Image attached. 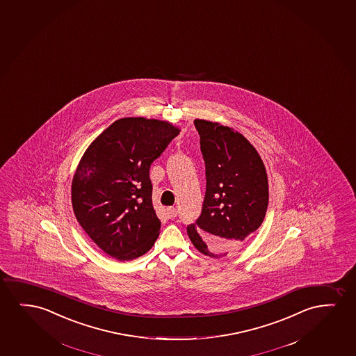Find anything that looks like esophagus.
<instances>
[{
	"instance_id": "esophagus-1",
	"label": "esophagus",
	"mask_w": 356,
	"mask_h": 356,
	"mask_svg": "<svg viewBox=\"0 0 356 356\" xmlns=\"http://www.w3.org/2000/svg\"><path fill=\"white\" fill-rule=\"evenodd\" d=\"M166 215H168V218H170V219H174L177 216V210L174 207H169L168 209H166Z\"/></svg>"
}]
</instances>
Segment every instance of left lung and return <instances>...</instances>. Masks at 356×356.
Returning a JSON list of instances; mask_svg holds the SVG:
<instances>
[{
	"label": "left lung",
	"instance_id": "1",
	"mask_svg": "<svg viewBox=\"0 0 356 356\" xmlns=\"http://www.w3.org/2000/svg\"><path fill=\"white\" fill-rule=\"evenodd\" d=\"M205 163L204 202L187 226L200 253L221 258L247 243L263 224L268 204V175L248 140L234 129L195 119Z\"/></svg>",
	"mask_w": 356,
	"mask_h": 356
}]
</instances>
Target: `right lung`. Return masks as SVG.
I'll use <instances>...</instances> for the list:
<instances>
[{
  "mask_svg": "<svg viewBox=\"0 0 356 356\" xmlns=\"http://www.w3.org/2000/svg\"><path fill=\"white\" fill-rule=\"evenodd\" d=\"M180 130L169 122L122 118L83 153L72 184L79 224L120 261L147 253L159 236L149 168Z\"/></svg>",
  "mask_w": 356,
  "mask_h": 356,
  "instance_id": "obj_1",
  "label": "right lung"
}]
</instances>
